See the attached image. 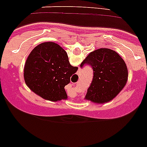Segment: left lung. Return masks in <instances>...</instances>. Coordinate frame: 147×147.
Listing matches in <instances>:
<instances>
[{"label":"left lung","instance_id":"8db88e82","mask_svg":"<svg viewBox=\"0 0 147 147\" xmlns=\"http://www.w3.org/2000/svg\"><path fill=\"white\" fill-rule=\"evenodd\" d=\"M85 64L92 66L94 71L93 80L85 100L96 104L108 102L126 85L127 67L116 51L108 48L97 49L88 54L80 67Z\"/></svg>","mask_w":147,"mask_h":147}]
</instances>
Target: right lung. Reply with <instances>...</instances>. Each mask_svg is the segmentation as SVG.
<instances>
[{"label": "right lung", "instance_id": "right-lung-1", "mask_svg": "<svg viewBox=\"0 0 147 147\" xmlns=\"http://www.w3.org/2000/svg\"><path fill=\"white\" fill-rule=\"evenodd\" d=\"M78 70L69 61L67 52L53 42L41 43L28 56L24 66L25 83L33 92L53 102L67 100L64 86Z\"/></svg>", "mask_w": 147, "mask_h": 147}]
</instances>
